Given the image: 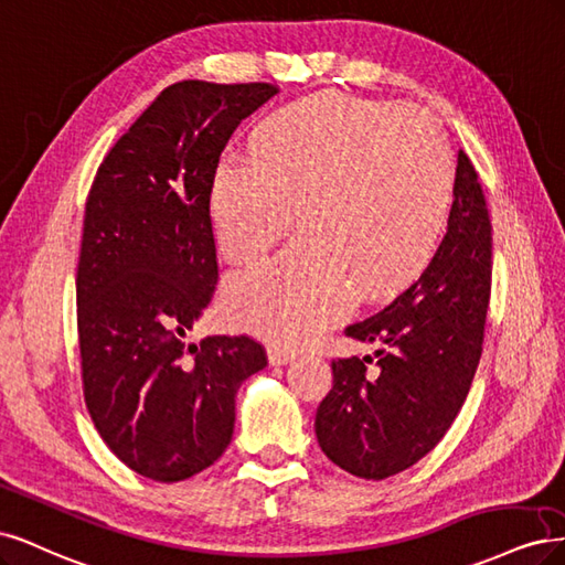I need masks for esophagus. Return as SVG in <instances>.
<instances>
[{
	"label": "esophagus",
	"instance_id": "esophagus-1",
	"mask_svg": "<svg viewBox=\"0 0 565 565\" xmlns=\"http://www.w3.org/2000/svg\"><path fill=\"white\" fill-rule=\"evenodd\" d=\"M267 359H269L271 366H284V363L296 359V350L281 348V344H271V348L267 350Z\"/></svg>",
	"mask_w": 565,
	"mask_h": 565
}]
</instances>
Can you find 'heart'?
I'll return each instance as SVG.
<instances>
[{"label": "heart", "instance_id": "heart-1", "mask_svg": "<svg viewBox=\"0 0 565 565\" xmlns=\"http://www.w3.org/2000/svg\"><path fill=\"white\" fill-rule=\"evenodd\" d=\"M455 169L436 124L413 107L317 94L265 117L246 163L215 169L209 209L234 265L260 260L290 230L302 239L232 275L227 317L267 340L315 338L354 305L423 275L446 230Z\"/></svg>", "mask_w": 565, "mask_h": 565}]
</instances>
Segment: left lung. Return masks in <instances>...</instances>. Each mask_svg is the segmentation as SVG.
Segmentation results:
<instances>
[{
    "label": "left lung",
    "instance_id": "obj_1",
    "mask_svg": "<svg viewBox=\"0 0 565 565\" xmlns=\"http://www.w3.org/2000/svg\"><path fill=\"white\" fill-rule=\"evenodd\" d=\"M452 196L448 232L420 279L344 329L377 344L375 354L331 363L317 439L326 458L359 479H387L425 458L460 413L479 366L493 234L475 163L462 150Z\"/></svg>",
    "mask_w": 565,
    "mask_h": 565
}]
</instances>
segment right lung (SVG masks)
Instances as JSON below:
<instances>
[{
	"instance_id": "1",
	"label": "right lung",
	"mask_w": 565,
	"mask_h": 565,
	"mask_svg": "<svg viewBox=\"0 0 565 565\" xmlns=\"http://www.w3.org/2000/svg\"><path fill=\"white\" fill-rule=\"evenodd\" d=\"M279 88L188 79L163 88L90 185L77 265L84 402L138 475L190 479L232 441L234 396L267 366L248 335L188 342L217 284L211 180L230 136Z\"/></svg>"
}]
</instances>
